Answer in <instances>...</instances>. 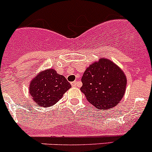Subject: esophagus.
I'll list each match as a JSON object with an SVG mask.
<instances>
[{"label": "esophagus", "mask_w": 152, "mask_h": 152, "mask_svg": "<svg viewBox=\"0 0 152 152\" xmlns=\"http://www.w3.org/2000/svg\"><path fill=\"white\" fill-rule=\"evenodd\" d=\"M71 85L73 86V87H75V86L77 85V82H76V81H74V82H71Z\"/></svg>", "instance_id": "34e87169"}]
</instances>
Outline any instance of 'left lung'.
<instances>
[{
  "label": "left lung",
  "instance_id": "8db88e82",
  "mask_svg": "<svg viewBox=\"0 0 152 152\" xmlns=\"http://www.w3.org/2000/svg\"><path fill=\"white\" fill-rule=\"evenodd\" d=\"M81 91L95 107L108 110L121 102L125 93L126 78L113 62L100 59L87 68L82 77Z\"/></svg>",
  "mask_w": 152,
  "mask_h": 152
}]
</instances>
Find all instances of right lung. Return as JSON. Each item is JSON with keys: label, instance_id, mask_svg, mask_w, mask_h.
<instances>
[{"label": "right lung", "instance_id": "add662e5", "mask_svg": "<svg viewBox=\"0 0 152 152\" xmlns=\"http://www.w3.org/2000/svg\"><path fill=\"white\" fill-rule=\"evenodd\" d=\"M70 87L65 76L50 69L39 73L31 81L29 93L38 105L48 107L55 104Z\"/></svg>", "mask_w": 152, "mask_h": 152}]
</instances>
